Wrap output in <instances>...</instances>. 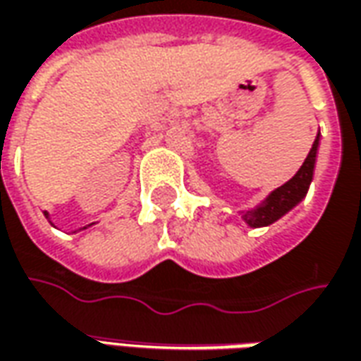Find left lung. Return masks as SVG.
<instances>
[{
  "instance_id": "obj_1",
  "label": "left lung",
  "mask_w": 361,
  "mask_h": 361,
  "mask_svg": "<svg viewBox=\"0 0 361 361\" xmlns=\"http://www.w3.org/2000/svg\"><path fill=\"white\" fill-rule=\"evenodd\" d=\"M317 143H319V135L316 137V142L312 145L310 154L305 157L304 166L298 169V173L293 176L292 180L288 181V183H283V185L278 188L276 192L269 193L266 204L243 214V219H245L252 228H262V226L274 224V221L280 219L283 214H288L293 205L300 204V202L304 200V195L307 193V188H310V183H312V176H314Z\"/></svg>"
}]
</instances>
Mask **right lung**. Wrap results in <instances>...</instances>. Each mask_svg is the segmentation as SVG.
I'll use <instances>...</instances> for the list:
<instances>
[{"mask_svg": "<svg viewBox=\"0 0 361 361\" xmlns=\"http://www.w3.org/2000/svg\"><path fill=\"white\" fill-rule=\"evenodd\" d=\"M45 216H47V214H45Z\"/></svg>", "mask_w": 361, "mask_h": 361, "instance_id": "obj_1", "label": "right lung"}]
</instances>
